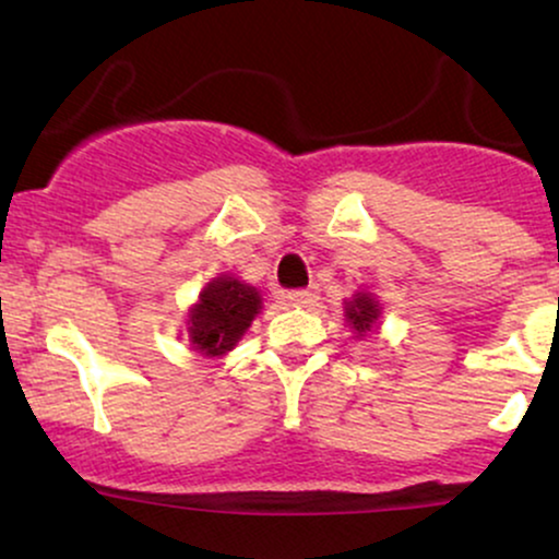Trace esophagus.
<instances>
[{"instance_id": "34e87169", "label": "esophagus", "mask_w": 559, "mask_h": 559, "mask_svg": "<svg viewBox=\"0 0 559 559\" xmlns=\"http://www.w3.org/2000/svg\"><path fill=\"white\" fill-rule=\"evenodd\" d=\"M286 299H288V305H294V307H307L318 299V288L316 286L294 288V292L286 294Z\"/></svg>"}]
</instances>
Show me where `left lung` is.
Returning <instances> with one entry per match:
<instances>
[{
	"label": "left lung",
	"instance_id": "1",
	"mask_svg": "<svg viewBox=\"0 0 559 559\" xmlns=\"http://www.w3.org/2000/svg\"><path fill=\"white\" fill-rule=\"evenodd\" d=\"M344 318L357 331V336H368L370 331H376L378 318H381V305L373 294L357 292L349 301H344Z\"/></svg>",
	"mask_w": 559,
	"mask_h": 559
}]
</instances>
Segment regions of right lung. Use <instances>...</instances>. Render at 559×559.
<instances>
[{
	"instance_id": "1",
	"label": "right lung",
	"mask_w": 559,
	"mask_h": 559,
	"mask_svg": "<svg viewBox=\"0 0 559 559\" xmlns=\"http://www.w3.org/2000/svg\"><path fill=\"white\" fill-rule=\"evenodd\" d=\"M262 310L260 292L234 275H217L189 310V342L204 357H223Z\"/></svg>"
}]
</instances>
